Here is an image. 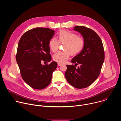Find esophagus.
<instances>
[{"mask_svg":"<svg viewBox=\"0 0 121 121\" xmlns=\"http://www.w3.org/2000/svg\"><path fill=\"white\" fill-rule=\"evenodd\" d=\"M58 65V66H60V65H62V64H61V63H58V65Z\"/></svg>","mask_w":121,"mask_h":121,"instance_id":"34e87169","label":"esophagus"}]
</instances>
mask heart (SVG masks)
<instances>
[{"label": "heart", "instance_id": "heart-1", "mask_svg": "<svg viewBox=\"0 0 121 121\" xmlns=\"http://www.w3.org/2000/svg\"><path fill=\"white\" fill-rule=\"evenodd\" d=\"M58 41L55 37L52 38L49 42V46L52 52H56L60 43H64V51L58 52L54 55L55 61L63 63L66 61L70 55L76 56L82 51L84 46V40L73 32L67 30H61L57 35Z\"/></svg>", "mask_w": 121, "mask_h": 121}]
</instances>
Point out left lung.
Instances as JSON below:
<instances>
[{
	"instance_id": "1",
	"label": "left lung",
	"mask_w": 121,
	"mask_h": 121,
	"mask_svg": "<svg viewBox=\"0 0 121 121\" xmlns=\"http://www.w3.org/2000/svg\"><path fill=\"white\" fill-rule=\"evenodd\" d=\"M74 30L80 32L84 40L81 52L71 60L80 64L66 65L65 77L71 85L77 89H84L91 85L98 78L104 60V51L102 41L92 30L82 26H77Z\"/></svg>"
}]
</instances>
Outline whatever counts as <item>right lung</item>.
Masks as SVG:
<instances>
[{"label":"right lung","mask_w":121,"mask_h":121,"mask_svg":"<svg viewBox=\"0 0 121 121\" xmlns=\"http://www.w3.org/2000/svg\"><path fill=\"white\" fill-rule=\"evenodd\" d=\"M55 31L47 28H35L28 30L21 37L16 59L23 80L32 88L42 90L50 84L57 63L50 62L49 42ZM43 61L48 63L43 65Z\"/></svg>","instance_id":"right-lung-1"}]
</instances>
